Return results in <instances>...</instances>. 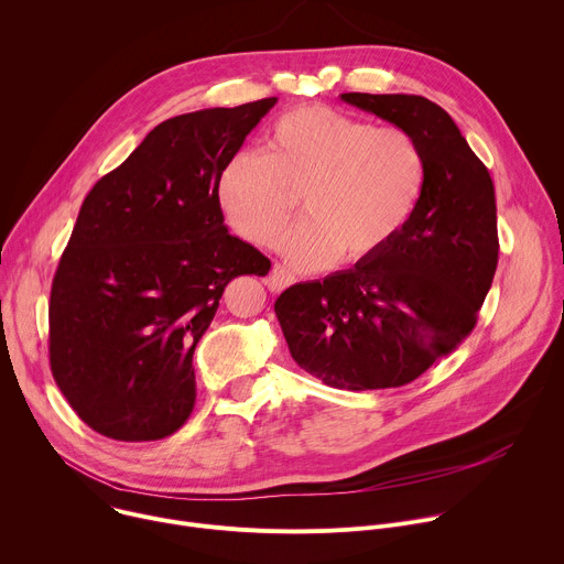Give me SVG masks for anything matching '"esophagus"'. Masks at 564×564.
<instances>
[{"mask_svg":"<svg viewBox=\"0 0 564 564\" xmlns=\"http://www.w3.org/2000/svg\"><path fill=\"white\" fill-rule=\"evenodd\" d=\"M291 284H295V275H293L289 269L275 264L273 271H271V275H269V280H267V286H269L271 291L280 293V291H284L286 286H291Z\"/></svg>","mask_w":564,"mask_h":564,"instance_id":"34e87169","label":"esophagus"}]
</instances>
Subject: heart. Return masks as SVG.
<instances>
[{
	"mask_svg": "<svg viewBox=\"0 0 564 564\" xmlns=\"http://www.w3.org/2000/svg\"><path fill=\"white\" fill-rule=\"evenodd\" d=\"M426 182L424 153L400 127H373L328 106H300L264 133L262 153H238L217 175L215 197L229 227L271 249L297 213L308 219L284 242L302 271L343 256L365 264L404 231Z\"/></svg>",
	"mask_w": 564,
	"mask_h": 564,
	"instance_id": "b5f03b06",
	"label": "heart"
}]
</instances>
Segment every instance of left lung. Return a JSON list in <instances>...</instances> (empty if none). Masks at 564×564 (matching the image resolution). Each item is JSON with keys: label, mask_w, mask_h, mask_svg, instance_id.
<instances>
[{"label": "left lung", "mask_w": 564, "mask_h": 564, "mask_svg": "<svg viewBox=\"0 0 564 564\" xmlns=\"http://www.w3.org/2000/svg\"><path fill=\"white\" fill-rule=\"evenodd\" d=\"M424 153L417 208L378 258L289 286L275 315L293 360L335 389L413 382L478 322L498 267L496 191L452 116L422 95L343 93Z\"/></svg>", "instance_id": "8db88e82"}]
</instances>
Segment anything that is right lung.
Instances as JSON below:
<instances>
[{
	"instance_id": "right-lung-1",
	"label": "right lung",
	"mask_w": 564,
	"mask_h": 564,
	"mask_svg": "<svg viewBox=\"0 0 564 564\" xmlns=\"http://www.w3.org/2000/svg\"><path fill=\"white\" fill-rule=\"evenodd\" d=\"M275 101L171 118L86 195L53 278L48 354L93 431L149 442L188 420L193 351L224 289L271 269L229 234L215 186Z\"/></svg>"
}]
</instances>
